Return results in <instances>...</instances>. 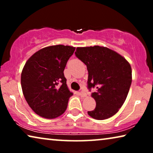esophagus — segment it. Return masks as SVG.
Here are the masks:
<instances>
[{
  "instance_id": "esophagus-1",
  "label": "esophagus",
  "mask_w": 153,
  "mask_h": 153,
  "mask_svg": "<svg viewBox=\"0 0 153 153\" xmlns=\"http://www.w3.org/2000/svg\"><path fill=\"white\" fill-rule=\"evenodd\" d=\"M79 95H81V97H85V96H86V93H85V92H84L83 91H81L80 93H79Z\"/></svg>"
}]
</instances>
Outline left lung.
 I'll use <instances>...</instances> for the list:
<instances>
[{
    "label": "left lung",
    "mask_w": 153,
    "mask_h": 153,
    "mask_svg": "<svg viewBox=\"0 0 153 153\" xmlns=\"http://www.w3.org/2000/svg\"><path fill=\"white\" fill-rule=\"evenodd\" d=\"M75 56L88 72L87 87L96 102L95 109L88 114L96 120H104L118 111L126 100L131 83V66L125 58L106 47H78Z\"/></svg>",
    "instance_id": "left-lung-1"
}]
</instances>
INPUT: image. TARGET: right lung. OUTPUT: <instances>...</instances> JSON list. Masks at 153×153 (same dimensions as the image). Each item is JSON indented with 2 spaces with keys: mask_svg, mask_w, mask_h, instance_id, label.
Returning <instances> with one entry per match:
<instances>
[{
  "mask_svg": "<svg viewBox=\"0 0 153 153\" xmlns=\"http://www.w3.org/2000/svg\"><path fill=\"white\" fill-rule=\"evenodd\" d=\"M75 48L56 45L43 48L25 64L21 76L22 91L30 107L45 118H55L65 111L73 93L64 76L67 62Z\"/></svg>",
  "mask_w": 153,
  "mask_h": 153,
  "instance_id": "obj_1",
  "label": "right lung"
}]
</instances>
